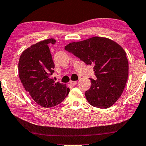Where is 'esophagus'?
<instances>
[{"instance_id": "1", "label": "esophagus", "mask_w": 146, "mask_h": 146, "mask_svg": "<svg viewBox=\"0 0 146 146\" xmlns=\"http://www.w3.org/2000/svg\"><path fill=\"white\" fill-rule=\"evenodd\" d=\"M70 84H71V85L74 86V85H75L76 84H77V81H76V80H71Z\"/></svg>"}]
</instances>
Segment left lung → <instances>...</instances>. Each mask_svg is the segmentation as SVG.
I'll use <instances>...</instances> for the list:
<instances>
[{"label": "left lung", "instance_id": "8db88e82", "mask_svg": "<svg viewBox=\"0 0 146 146\" xmlns=\"http://www.w3.org/2000/svg\"><path fill=\"white\" fill-rule=\"evenodd\" d=\"M65 49L93 66L97 79H90L91 86L85 92L88 103L102 109L113 105L123 93L129 76V62L123 48L111 39L94 36L69 43Z\"/></svg>", "mask_w": 146, "mask_h": 146}]
</instances>
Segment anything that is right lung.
Masks as SVG:
<instances>
[{
    "label": "right lung",
    "mask_w": 146,
    "mask_h": 146,
    "mask_svg": "<svg viewBox=\"0 0 146 146\" xmlns=\"http://www.w3.org/2000/svg\"><path fill=\"white\" fill-rule=\"evenodd\" d=\"M55 42L54 38H48L32 44L21 53L19 60L21 83L32 99L43 108L58 105L69 92L66 84L51 78L55 66L48 46Z\"/></svg>",
    "instance_id": "1"
}]
</instances>
